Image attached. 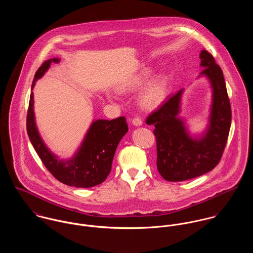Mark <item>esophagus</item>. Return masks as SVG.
I'll list each match as a JSON object with an SVG mask.
<instances>
[{"instance_id": "34e87169", "label": "esophagus", "mask_w": 253, "mask_h": 253, "mask_svg": "<svg viewBox=\"0 0 253 253\" xmlns=\"http://www.w3.org/2000/svg\"><path fill=\"white\" fill-rule=\"evenodd\" d=\"M132 123H133V125L134 126H140V125H142V122H141V120H140L139 117H135V118H133V120H132Z\"/></svg>"}]
</instances>
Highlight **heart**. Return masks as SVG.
<instances>
[{
    "label": "heart",
    "instance_id": "1",
    "mask_svg": "<svg viewBox=\"0 0 253 253\" xmlns=\"http://www.w3.org/2000/svg\"><path fill=\"white\" fill-rule=\"evenodd\" d=\"M150 72L148 70L142 71L140 74L132 76L127 80L121 82L117 85L116 89L119 93H130L140 89L147 78ZM167 95V84L163 77L158 76L150 80L145 86L141 89L138 97V102L140 107L147 111H153L160 107L165 101Z\"/></svg>",
    "mask_w": 253,
    "mask_h": 253
}]
</instances>
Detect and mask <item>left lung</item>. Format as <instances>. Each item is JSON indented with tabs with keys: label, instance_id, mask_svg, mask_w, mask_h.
Returning a JSON list of instances; mask_svg holds the SVG:
<instances>
[{
	"label": "left lung",
	"instance_id": "left-lung-1",
	"mask_svg": "<svg viewBox=\"0 0 253 253\" xmlns=\"http://www.w3.org/2000/svg\"><path fill=\"white\" fill-rule=\"evenodd\" d=\"M200 77H206L212 89V104L209 125L199 137H192L186 129L180 113L179 90L146 118L154 125L156 137L157 169L168 181H182L200 176L219 163L231 126V106L221 68L213 56L203 49L200 53Z\"/></svg>",
	"mask_w": 253,
	"mask_h": 253
}]
</instances>
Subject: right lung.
I'll return each instance as SVG.
<instances>
[{"label":"right lung","mask_w":253,"mask_h":253,"mask_svg":"<svg viewBox=\"0 0 253 253\" xmlns=\"http://www.w3.org/2000/svg\"><path fill=\"white\" fill-rule=\"evenodd\" d=\"M59 58L43 62L33 81L32 89L49 69L51 63H59ZM128 132L126 118L120 116L113 120L93 121L84 140L75 155L68 160H59L45 145L37 129L34 113V95L30 96L27 113V133L35 150L45 168L60 182L75 187L89 188L99 185L112 169L113 156L119 141Z\"/></svg>","instance_id":"obj_1"}]
</instances>
